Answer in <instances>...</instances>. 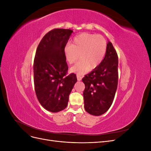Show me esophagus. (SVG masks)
Here are the masks:
<instances>
[{
  "label": "esophagus",
  "instance_id": "esophagus-1",
  "mask_svg": "<svg viewBox=\"0 0 151 151\" xmlns=\"http://www.w3.org/2000/svg\"><path fill=\"white\" fill-rule=\"evenodd\" d=\"M77 81H81L82 79V76L80 74H77Z\"/></svg>",
  "mask_w": 151,
  "mask_h": 151
}]
</instances>
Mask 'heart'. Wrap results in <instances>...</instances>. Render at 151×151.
<instances>
[{"label":"heart","mask_w":151,"mask_h":151,"mask_svg":"<svg viewBox=\"0 0 151 151\" xmlns=\"http://www.w3.org/2000/svg\"><path fill=\"white\" fill-rule=\"evenodd\" d=\"M106 40L102 35L82 33L76 36L72 45L64 48V55L69 64H74L81 59L71 72L83 74L88 69H94L103 61L106 52ZM80 57H78V55Z\"/></svg>","instance_id":"1"}]
</instances>
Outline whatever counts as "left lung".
<instances>
[{"mask_svg":"<svg viewBox=\"0 0 151 151\" xmlns=\"http://www.w3.org/2000/svg\"><path fill=\"white\" fill-rule=\"evenodd\" d=\"M118 58L112 43H107L101 63L83 78L84 108L94 116L101 115L111 106L117 89Z\"/></svg>","mask_w":151,"mask_h":151,"instance_id":"8db88e82","label":"left lung"}]
</instances>
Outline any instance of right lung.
<instances>
[{"instance_id": "right-lung-1", "label": "right lung", "mask_w": 151, "mask_h": 151, "mask_svg": "<svg viewBox=\"0 0 151 151\" xmlns=\"http://www.w3.org/2000/svg\"><path fill=\"white\" fill-rule=\"evenodd\" d=\"M73 31L54 29L45 35L39 43L33 64L36 96L47 110L57 113L64 109L68 96L77 82L74 73L67 74L64 48Z\"/></svg>"}]
</instances>
